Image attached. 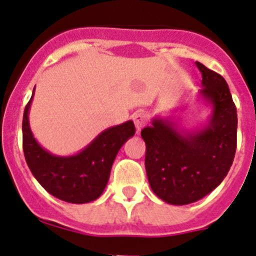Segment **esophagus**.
Returning <instances> with one entry per match:
<instances>
[{
    "instance_id": "34e87169",
    "label": "esophagus",
    "mask_w": 256,
    "mask_h": 256,
    "mask_svg": "<svg viewBox=\"0 0 256 256\" xmlns=\"http://www.w3.org/2000/svg\"><path fill=\"white\" fill-rule=\"evenodd\" d=\"M132 120L134 124H135V128H136V132H140L142 128L145 126V124H146V117L142 112H138V114H134Z\"/></svg>"
}]
</instances>
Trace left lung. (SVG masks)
I'll list each match as a JSON object with an SVG mask.
<instances>
[{
	"instance_id": "1",
	"label": "left lung",
	"mask_w": 256,
	"mask_h": 256,
	"mask_svg": "<svg viewBox=\"0 0 256 256\" xmlns=\"http://www.w3.org/2000/svg\"><path fill=\"white\" fill-rule=\"evenodd\" d=\"M202 71L198 100L210 108L206 121L188 128L174 114L154 116L142 130L145 170L156 196L172 206L195 202L223 181L234 158L237 114L228 85L220 74L196 62Z\"/></svg>"
}]
</instances>
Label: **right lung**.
Instances as JSON below:
<instances>
[{
	"mask_svg": "<svg viewBox=\"0 0 256 256\" xmlns=\"http://www.w3.org/2000/svg\"><path fill=\"white\" fill-rule=\"evenodd\" d=\"M22 117V149L25 160L40 185L50 195L72 204L98 199L107 186L112 164L124 144L135 134L132 121L112 126L98 134L84 149L72 156H56L36 142L29 125V110Z\"/></svg>",
	"mask_w": 256,
	"mask_h": 256,
	"instance_id": "add662e5",
	"label": "right lung"
}]
</instances>
